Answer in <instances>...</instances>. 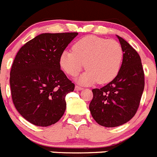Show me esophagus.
<instances>
[{
  "label": "esophagus",
  "mask_w": 157,
  "mask_h": 157,
  "mask_svg": "<svg viewBox=\"0 0 157 157\" xmlns=\"http://www.w3.org/2000/svg\"><path fill=\"white\" fill-rule=\"evenodd\" d=\"M83 88L82 87H81V86H75V91H81V90H82Z\"/></svg>",
  "instance_id": "34e87169"
}]
</instances>
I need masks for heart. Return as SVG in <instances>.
<instances>
[{"instance_id":"1","label":"heart","mask_w":157,"mask_h":157,"mask_svg":"<svg viewBox=\"0 0 157 157\" xmlns=\"http://www.w3.org/2000/svg\"><path fill=\"white\" fill-rule=\"evenodd\" d=\"M122 60L123 50L116 40L87 36L73 44L72 51H63L59 64L71 77L81 71L84 64L87 71L78 78V82L88 85L97 81L100 84H106L117 75Z\"/></svg>"}]
</instances>
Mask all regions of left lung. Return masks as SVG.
Wrapping results in <instances>:
<instances>
[{"mask_svg":"<svg viewBox=\"0 0 157 157\" xmlns=\"http://www.w3.org/2000/svg\"><path fill=\"white\" fill-rule=\"evenodd\" d=\"M123 50V60L114 79L93 89L90 110L93 119L104 127H117L134 117L144 90V71L139 54L126 40L117 35Z\"/></svg>","mask_w":157,"mask_h":157,"instance_id":"8db88e82","label":"left lung"}]
</instances>
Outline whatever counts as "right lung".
<instances>
[{"instance_id": "1", "label": "right lung", "mask_w": 157, "mask_h": 157, "mask_svg": "<svg viewBox=\"0 0 157 157\" xmlns=\"http://www.w3.org/2000/svg\"><path fill=\"white\" fill-rule=\"evenodd\" d=\"M78 34H40L15 56L10 72L11 97L18 113L33 124H54L65 111V96L75 85L61 70L59 57Z\"/></svg>"}]
</instances>
